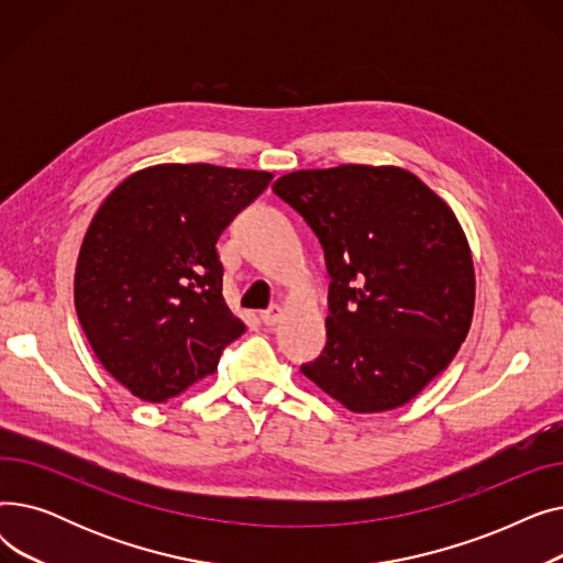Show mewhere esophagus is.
<instances>
[{
    "label": "esophagus",
    "instance_id": "1",
    "mask_svg": "<svg viewBox=\"0 0 563 563\" xmlns=\"http://www.w3.org/2000/svg\"><path fill=\"white\" fill-rule=\"evenodd\" d=\"M260 319H262L264 327H276V323L283 319V308L280 306H272L269 310L260 312Z\"/></svg>",
    "mask_w": 563,
    "mask_h": 563
}]
</instances>
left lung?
Here are the masks:
<instances>
[{"label": "left lung", "mask_w": 563, "mask_h": 563, "mask_svg": "<svg viewBox=\"0 0 563 563\" xmlns=\"http://www.w3.org/2000/svg\"><path fill=\"white\" fill-rule=\"evenodd\" d=\"M276 196L321 242L327 346L301 372L351 412L393 410L454 361L475 312V264L452 207L399 166L287 173Z\"/></svg>", "instance_id": "obj_1"}]
</instances>
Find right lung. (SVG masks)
<instances>
[{
	"instance_id": "obj_1",
	"label": "right lung",
	"mask_w": 563,
	"mask_h": 563,
	"mask_svg": "<svg viewBox=\"0 0 563 563\" xmlns=\"http://www.w3.org/2000/svg\"><path fill=\"white\" fill-rule=\"evenodd\" d=\"M272 173L157 164L118 185L88 225L75 308L102 367L162 404L214 374L246 327L223 299L217 240Z\"/></svg>"
}]
</instances>
